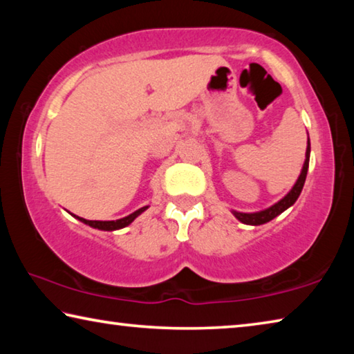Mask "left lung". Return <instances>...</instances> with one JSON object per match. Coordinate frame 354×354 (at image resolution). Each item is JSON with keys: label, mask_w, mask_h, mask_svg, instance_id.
Here are the masks:
<instances>
[{"label": "left lung", "mask_w": 354, "mask_h": 354, "mask_svg": "<svg viewBox=\"0 0 354 354\" xmlns=\"http://www.w3.org/2000/svg\"><path fill=\"white\" fill-rule=\"evenodd\" d=\"M309 156H310V142H309V136H308V147H306V159H304L303 169L299 176L297 179V183L293 184V187L287 192V194L281 198L278 203H274L270 207L263 209V211H257V212H239L232 209V215L239 220L242 221L245 225H251V226H259L267 223V221L273 220L274 217H278L279 214H283L286 209H289L290 206H293V203L298 200L299 194H301L304 181H306V175H308V169H309Z\"/></svg>", "instance_id": "left-lung-1"}]
</instances>
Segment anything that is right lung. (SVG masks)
Masks as SVG:
<instances>
[{
	"label": "right lung",
	"instance_id": "obj_1",
	"mask_svg": "<svg viewBox=\"0 0 354 354\" xmlns=\"http://www.w3.org/2000/svg\"><path fill=\"white\" fill-rule=\"evenodd\" d=\"M149 206H143V207H140V209H137L136 212H133V214H129V215H127V217H123V218H118V220H86V218H82V217H77V215H73L75 218H77L80 221H82V223H86V225H88L91 227H95V230H101V231H117V230H122V227H124V226H128V225H131L133 223V221L139 217V215L142 214V212H145L147 209H148Z\"/></svg>",
	"mask_w": 354,
	"mask_h": 354
}]
</instances>
